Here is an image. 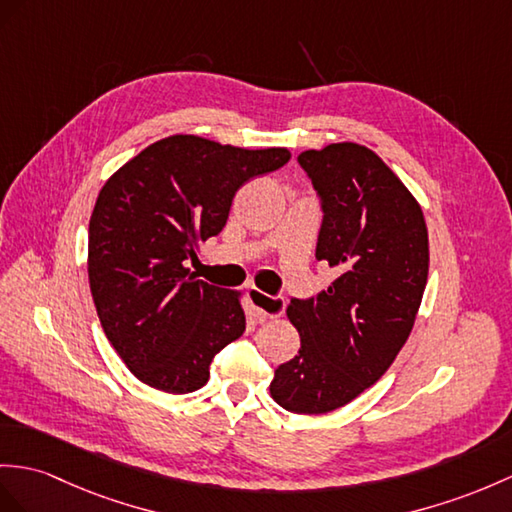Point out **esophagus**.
Returning a JSON list of instances; mask_svg holds the SVG:
<instances>
[{
    "mask_svg": "<svg viewBox=\"0 0 512 512\" xmlns=\"http://www.w3.org/2000/svg\"><path fill=\"white\" fill-rule=\"evenodd\" d=\"M247 295H249V302H252V306L256 308L260 321L276 319L284 313V308H286L284 297H271L258 289H249Z\"/></svg>",
    "mask_w": 512,
    "mask_h": 512,
    "instance_id": "obj_1",
    "label": "esophagus"
}]
</instances>
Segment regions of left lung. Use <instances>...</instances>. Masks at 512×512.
I'll return each instance as SVG.
<instances>
[{
  "label": "left lung",
  "instance_id": "left-lung-1",
  "mask_svg": "<svg viewBox=\"0 0 512 512\" xmlns=\"http://www.w3.org/2000/svg\"><path fill=\"white\" fill-rule=\"evenodd\" d=\"M323 213L317 260L339 271L326 291L286 310L302 347L276 369L271 397L321 415L376 384L404 347L428 280V230L400 178L356 143L297 156Z\"/></svg>",
  "mask_w": 512,
  "mask_h": 512
}]
</instances>
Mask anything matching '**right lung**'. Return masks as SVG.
<instances>
[{
	"label": "right lung",
	"mask_w": 512,
	"mask_h": 512,
	"mask_svg": "<svg viewBox=\"0 0 512 512\" xmlns=\"http://www.w3.org/2000/svg\"><path fill=\"white\" fill-rule=\"evenodd\" d=\"M291 160L193 134L145 147L112 176L89 223L97 317L126 367L165 393L204 386L213 358L245 332L239 297L186 269L226 226L236 191Z\"/></svg>",
	"instance_id": "right-lung-1"
}]
</instances>
